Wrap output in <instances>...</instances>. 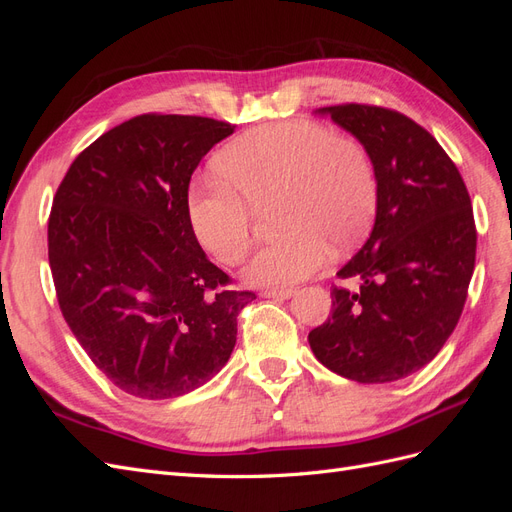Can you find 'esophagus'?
Here are the masks:
<instances>
[{
	"label": "esophagus",
	"instance_id": "obj_1",
	"mask_svg": "<svg viewBox=\"0 0 512 512\" xmlns=\"http://www.w3.org/2000/svg\"><path fill=\"white\" fill-rule=\"evenodd\" d=\"M262 297H269V299H288L294 294V288H288V286H282V288H265L260 292Z\"/></svg>",
	"mask_w": 512,
	"mask_h": 512
}]
</instances>
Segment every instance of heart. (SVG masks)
<instances>
[{
	"mask_svg": "<svg viewBox=\"0 0 512 512\" xmlns=\"http://www.w3.org/2000/svg\"><path fill=\"white\" fill-rule=\"evenodd\" d=\"M215 173L220 180L190 185L185 215L200 247L222 265L250 254L252 207L277 200L275 226L284 235L250 262L252 284L303 280L329 260V243L350 247L374 222L378 177L367 149L316 121H277L237 136L215 158Z\"/></svg>",
	"mask_w": 512,
	"mask_h": 512,
	"instance_id": "b5f03b06",
	"label": "heart"
}]
</instances>
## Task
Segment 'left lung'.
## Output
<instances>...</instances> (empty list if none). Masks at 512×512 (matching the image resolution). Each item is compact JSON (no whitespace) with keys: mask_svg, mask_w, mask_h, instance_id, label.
Returning a JSON list of instances; mask_svg holds the SVG:
<instances>
[{"mask_svg":"<svg viewBox=\"0 0 512 512\" xmlns=\"http://www.w3.org/2000/svg\"><path fill=\"white\" fill-rule=\"evenodd\" d=\"M367 149L378 177L376 224L337 275L331 314L307 342L335 374L363 384L406 378L455 331L476 260L470 194L423 126L376 104L322 108Z\"/></svg>","mask_w":512,"mask_h":512,"instance_id":"8db88e82","label":"left lung"}]
</instances>
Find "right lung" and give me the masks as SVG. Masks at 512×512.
<instances>
[{
  "mask_svg": "<svg viewBox=\"0 0 512 512\" xmlns=\"http://www.w3.org/2000/svg\"><path fill=\"white\" fill-rule=\"evenodd\" d=\"M232 132L211 117H132L76 156L53 198L59 309L89 359L132 397L173 399L209 382L256 299L230 288L185 215L198 162Z\"/></svg>",
  "mask_w": 512,
  "mask_h": 512,
  "instance_id": "1",
  "label": "right lung"
}]
</instances>
